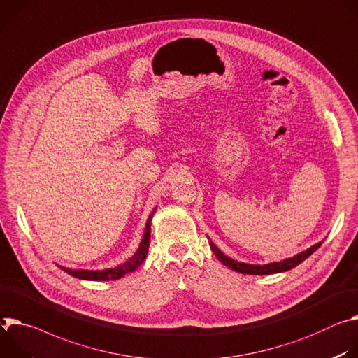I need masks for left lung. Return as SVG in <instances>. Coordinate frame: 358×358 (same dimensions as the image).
Segmentation results:
<instances>
[{"label":"left lung","instance_id":"8db88e82","mask_svg":"<svg viewBox=\"0 0 358 358\" xmlns=\"http://www.w3.org/2000/svg\"><path fill=\"white\" fill-rule=\"evenodd\" d=\"M323 242L317 243L314 246H311L310 249L290 257V259H286V260H282V262H274V263H268V264H248V263H242V262H237V260H233L230 259L229 256H226L224 253H222L212 241H209V246L212 249V252L216 255V257L224 264L227 266L229 268L234 270V271H239V273H243V274H255V275H260V274H274V273H282V271H287L293 267H296L297 264H300L301 262H304L310 255H313L317 249H319L322 246Z\"/></svg>","mask_w":358,"mask_h":358}]
</instances>
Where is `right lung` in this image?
<instances>
[{"mask_svg":"<svg viewBox=\"0 0 358 358\" xmlns=\"http://www.w3.org/2000/svg\"><path fill=\"white\" fill-rule=\"evenodd\" d=\"M156 209H153V212L149 215L148 222H146V227H145V233H143V239L138 248V250L135 252V255L125 262L124 264H119L117 267L113 268H106V270H72V268H66V267H61L65 273L71 274L72 277H76V279H83V280H94V282H106V280H117L124 277L127 273L129 271H135L146 259L148 255V249H149V243H150V222L153 217Z\"/></svg>","mask_w":358,"mask_h":358,"instance_id":"obj_1","label":"right lung"}]
</instances>
